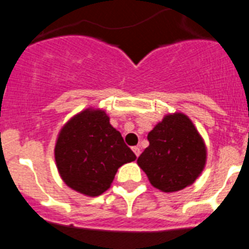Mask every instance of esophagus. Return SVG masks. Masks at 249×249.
<instances>
[{"mask_svg": "<svg viewBox=\"0 0 249 249\" xmlns=\"http://www.w3.org/2000/svg\"><path fill=\"white\" fill-rule=\"evenodd\" d=\"M132 151H133V152H135V155L137 157H139L140 155H141V148H140L139 146H135V147H132Z\"/></svg>", "mask_w": 249, "mask_h": 249, "instance_id": "obj_1", "label": "esophagus"}]
</instances>
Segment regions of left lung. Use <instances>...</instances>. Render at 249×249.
I'll list each match as a JSON object with an SVG mask.
<instances>
[{
	"label": "left lung",
	"mask_w": 249,
	"mask_h": 249,
	"mask_svg": "<svg viewBox=\"0 0 249 249\" xmlns=\"http://www.w3.org/2000/svg\"><path fill=\"white\" fill-rule=\"evenodd\" d=\"M150 146L137 163L151 185L163 193H174L191 185L207 161V147L189 117L167 114L148 133Z\"/></svg>",
	"instance_id": "left-lung-1"
}]
</instances>
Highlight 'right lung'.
I'll return each mask as SVG.
<instances>
[{"label": "right lung", "mask_w": 249, "mask_h": 249, "mask_svg": "<svg viewBox=\"0 0 249 249\" xmlns=\"http://www.w3.org/2000/svg\"><path fill=\"white\" fill-rule=\"evenodd\" d=\"M54 152L64 182L88 196L103 194L109 189L117 170L136 160L121 133L110 126L107 113L90 108L64 124Z\"/></svg>", "instance_id": "1"}]
</instances>
